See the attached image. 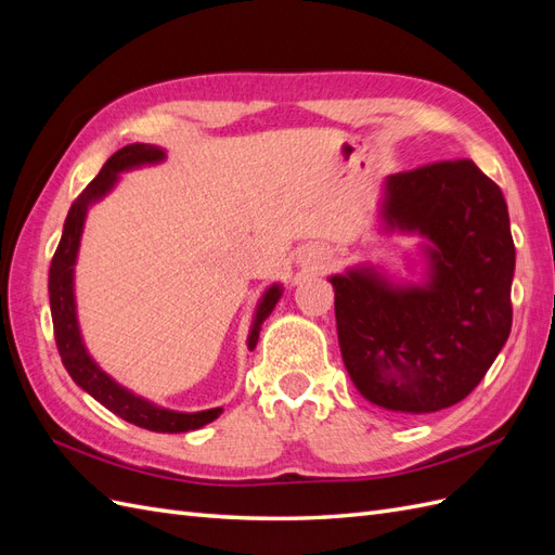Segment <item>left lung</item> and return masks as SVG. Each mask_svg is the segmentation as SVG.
I'll use <instances>...</instances> for the list:
<instances>
[{
    "mask_svg": "<svg viewBox=\"0 0 555 555\" xmlns=\"http://www.w3.org/2000/svg\"><path fill=\"white\" fill-rule=\"evenodd\" d=\"M386 231L426 238L428 278L393 282L375 266L331 275L347 373L386 410L456 405L483 379L512 331L516 249L498 184L473 159L435 162L384 180Z\"/></svg>",
    "mask_w": 555,
    "mask_h": 555,
    "instance_id": "1",
    "label": "left lung"
}]
</instances>
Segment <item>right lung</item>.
I'll list each match as a JSON object with an SVG mask.
<instances>
[{
    "label": "right lung",
    "instance_id": "obj_1",
    "mask_svg": "<svg viewBox=\"0 0 555 555\" xmlns=\"http://www.w3.org/2000/svg\"><path fill=\"white\" fill-rule=\"evenodd\" d=\"M164 150L157 145L147 143H131L125 145L104 164V169L88 184L80 196L74 201L69 215H66L62 241L55 249V257L50 261L48 273V294H50V314H53V328H55V343L62 357V363L66 373L80 386L82 391H88L94 400L102 402L113 414H117L125 422L141 426L155 433H188L196 430L215 422L222 414V408H212L204 412H176L155 405L141 396H133L125 386L117 384L113 377H108L102 367L94 363V359L88 354L86 345L80 338L78 317H76V296H74V266L80 247L82 224H86V215L92 204L99 198H104L113 188L122 171L139 169L145 164H159L164 162ZM282 296L280 284L268 287L257 306L255 322H251L247 347L255 349L259 340V331L263 319L273 312L275 304Z\"/></svg>",
    "mask_w": 555,
    "mask_h": 555
}]
</instances>
